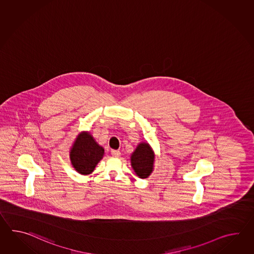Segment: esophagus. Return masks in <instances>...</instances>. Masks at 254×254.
I'll return each instance as SVG.
<instances>
[{
  "label": "esophagus",
  "instance_id": "esophagus-1",
  "mask_svg": "<svg viewBox=\"0 0 254 254\" xmlns=\"http://www.w3.org/2000/svg\"><path fill=\"white\" fill-rule=\"evenodd\" d=\"M112 155L114 157H120L121 156V151L112 150Z\"/></svg>",
  "mask_w": 254,
  "mask_h": 254
}]
</instances>
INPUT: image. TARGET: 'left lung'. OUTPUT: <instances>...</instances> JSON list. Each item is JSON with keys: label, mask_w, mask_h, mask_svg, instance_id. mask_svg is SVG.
<instances>
[{"label": "left lung", "mask_w": 254, "mask_h": 254, "mask_svg": "<svg viewBox=\"0 0 254 254\" xmlns=\"http://www.w3.org/2000/svg\"><path fill=\"white\" fill-rule=\"evenodd\" d=\"M155 153L147 141L140 142L130 154V165L136 176L140 179L148 178L154 169Z\"/></svg>", "instance_id": "8db88e82"}]
</instances>
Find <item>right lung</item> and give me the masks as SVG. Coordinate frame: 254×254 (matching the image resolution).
Returning a JSON list of instances; mask_svg holds the SVG:
<instances>
[{"label": "right lung", "instance_id": "obj_1", "mask_svg": "<svg viewBox=\"0 0 254 254\" xmlns=\"http://www.w3.org/2000/svg\"><path fill=\"white\" fill-rule=\"evenodd\" d=\"M103 155L104 149L89 131H81L77 135L70 149L71 165L81 175L91 174Z\"/></svg>", "mask_w": 254, "mask_h": 254}]
</instances>
